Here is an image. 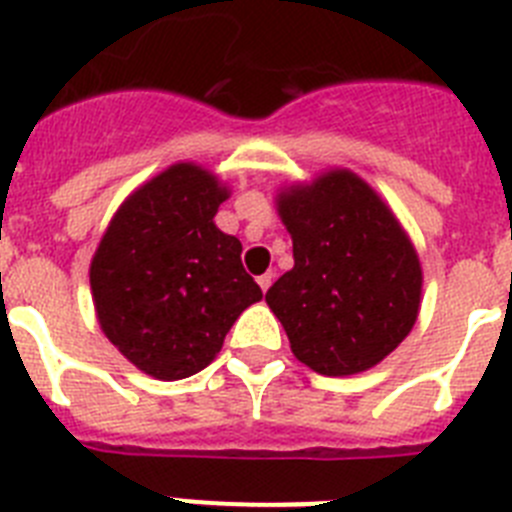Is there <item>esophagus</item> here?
I'll return each instance as SVG.
<instances>
[{
    "instance_id": "obj_1",
    "label": "esophagus",
    "mask_w": 512,
    "mask_h": 512,
    "mask_svg": "<svg viewBox=\"0 0 512 512\" xmlns=\"http://www.w3.org/2000/svg\"><path fill=\"white\" fill-rule=\"evenodd\" d=\"M256 282H259V287L266 292V289L271 287V282H274V271H266V274H261V277L256 279Z\"/></svg>"
}]
</instances>
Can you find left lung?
Returning a JSON list of instances; mask_svg holds the SVG:
<instances>
[{"label": "left lung", "instance_id": "obj_1", "mask_svg": "<svg viewBox=\"0 0 512 512\" xmlns=\"http://www.w3.org/2000/svg\"><path fill=\"white\" fill-rule=\"evenodd\" d=\"M295 266L266 292L297 361L348 377L390 356L418 320L423 269L387 202L348 169L277 194Z\"/></svg>", "mask_w": 512, "mask_h": 512}]
</instances>
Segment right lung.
Returning a JSON list of instances; mask_svg holds the SVG:
<instances>
[{
  "label": "right lung",
  "instance_id": "1",
  "mask_svg": "<svg viewBox=\"0 0 512 512\" xmlns=\"http://www.w3.org/2000/svg\"><path fill=\"white\" fill-rule=\"evenodd\" d=\"M230 189L182 161L117 207L92 256L99 328L140 372L161 382L202 372L230 325L259 302L241 241L215 225Z\"/></svg>",
  "mask_w": 512,
  "mask_h": 512
}]
</instances>
